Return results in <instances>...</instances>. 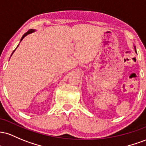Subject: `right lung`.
<instances>
[{
	"label": "right lung",
	"instance_id": "1",
	"mask_svg": "<svg viewBox=\"0 0 146 146\" xmlns=\"http://www.w3.org/2000/svg\"><path fill=\"white\" fill-rule=\"evenodd\" d=\"M34 32V29H29V30L27 31V32H26V33L23 36L22 38H21V40H23V38H24L25 36H26L27 35V34H31V33H32V32ZM18 46H19V45H18ZM18 46H17V47H18ZM14 51H15V50H14ZM14 52H13V53H14ZM13 53H12V54H13ZM11 55H12V54H11Z\"/></svg>",
	"mask_w": 146,
	"mask_h": 146
}]
</instances>
